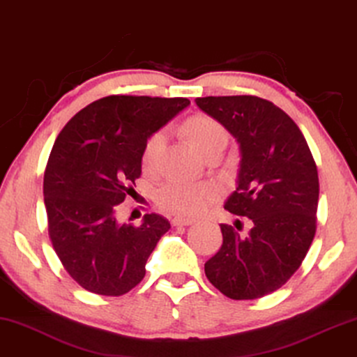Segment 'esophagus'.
Masks as SVG:
<instances>
[{"label":"esophagus","instance_id":"obj_1","mask_svg":"<svg viewBox=\"0 0 357 357\" xmlns=\"http://www.w3.org/2000/svg\"><path fill=\"white\" fill-rule=\"evenodd\" d=\"M195 219H190V217H182V215H177V217H174L172 219V225H175V227H185V225H191V224H195Z\"/></svg>","mask_w":357,"mask_h":357}]
</instances>
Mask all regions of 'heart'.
I'll return each mask as SVG.
<instances>
[{
	"instance_id": "heart-1",
	"label": "heart",
	"mask_w": 357,
	"mask_h": 357,
	"mask_svg": "<svg viewBox=\"0 0 357 357\" xmlns=\"http://www.w3.org/2000/svg\"><path fill=\"white\" fill-rule=\"evenodd\" d=\"M188 138L201 154L215 144L227 143V130L224 126L209 116H193L187 123ZM166 142L164 132H156L148 138L143 148V166L153 169L156 159ZM219 187L209 182H185V180H169L158 190L156 199L162 209L175 214L196 215L208 208L219 196Z\"/></svg>"
}]
</instances>
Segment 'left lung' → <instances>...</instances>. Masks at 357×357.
Returning <instances> with one entry per match:
<instances>
[{
	"mask_svg": "<svg viewBox=\"0 0 357 357\" xmlns=\"http://www.w3.org/2000/svg\"><path fill=\"white\" fill-rule=\"evenodd\" d=\"M240 146L236 190L224 208L252 222L248 235L220 224V250L204 264L208 280L231 299L271 294L298 271L316 235L317 167L293 119L257 96L196 98Z\"/></svg>",
	"mask_w": 357,
	"mask_h": 357,
	"instance_id": "8db88e82",
	"label": "left lung"
}]
</instances>
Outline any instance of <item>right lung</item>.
<instances>
[{"mask_svg":"<svg viewBox=\"0 0 357 357\" xmlns=\"http://www.w3.org/2000/svg\"><path fill=\"white\" fill-rule=\"evenodd\" d=\"M188 105L187 98L106 96L77 112L56 138L43 180L48 234L85 290L121 296L143 280L170 224L154 213L137 227L119 224L117 204L135 191L144 143Z\"/></svg>","mask_w":357,"mask_h":357,"instance_id":"obj_1","label":"right lung"}]
</instances>
